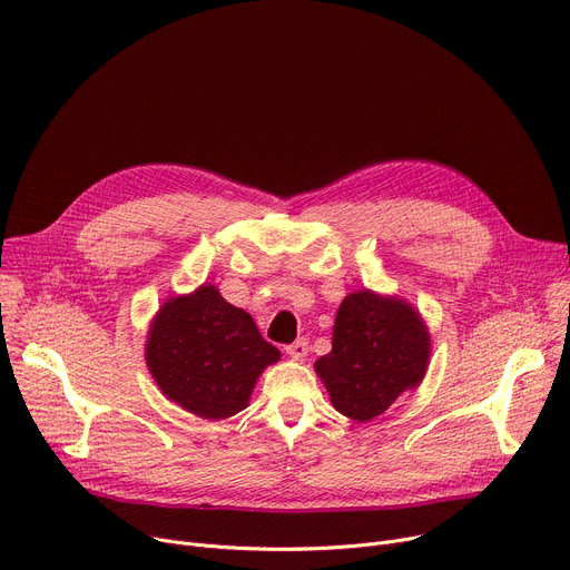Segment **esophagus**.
I'll list each match as a JSON object with an SVG mask.
<instances>
[{
  "label": "esophagus",
  "mask_w": 570,
  "mask_h": 570,
  "mask_svg": "<svg viewBox=\"0 0 570 570\" xmlns=\"http://www.w3.org/2000/svg\"><path fill=\"white\" fill-rule=\"evenodd\" d=\"M285 354H287V356H292L294 361H303L305 356H308V340H305V337H298L296 342L287 344V346H285Z\"/></svg>",
  "instance_id": "1"
}]
</instances>
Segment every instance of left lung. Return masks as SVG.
<instances>
[{
    "instance_id": "obj_1",
    "label": "left lung",
    "mask_w": 570,
    "mask_h": 570,
    "mask_svg": "<svg viewBox=\"0 0 570 570\" xmlns=\"http://www.w3.org/2000/svg\"><path fill=\"white\" fill-rule=\"evenodd\" d=\"M429 358L431 333L413 303L358 289L340 303L333 348L315 372L337 413L367 422L422 383Z\"/></svg>"
}]
</instances>
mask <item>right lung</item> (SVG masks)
<instances>
[{"mask_svg":"<svg viewBox=\"0 0 570 570\" xmlns=\"http://www.w3.org/2000/svg\"><path fill=\"white\" fill-rule=\"evenodd\" d=\"M278 361L253 317L209 283L168 296L146 337V365L164 397L203 420L244 411L259 374Z\"/></svg>","mask_w":570,"mask_h":570,"instance_id":"right-lung-1","label":"right lung"}]
</instances>
